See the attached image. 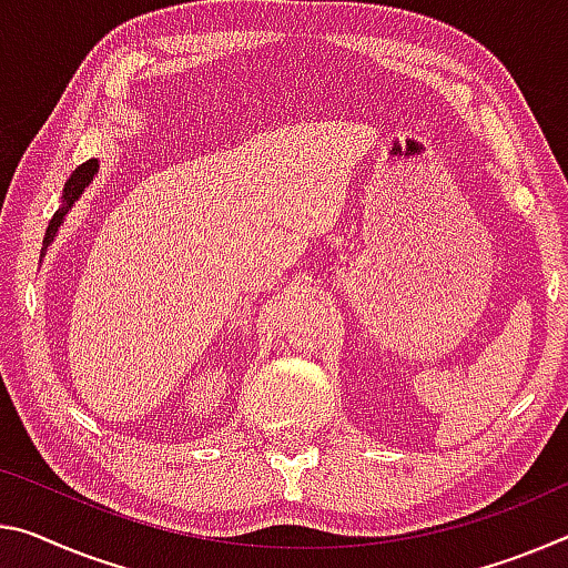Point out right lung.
Masks as SVG:
<instances>
[{
  "label": "right lung",
  "mask_w": 568,
  "mask_h": 568,
  "mask_svg": "<svg viewBox=\"0 0 568 568\" xmlns=\"http://www.w3.org/2000/svg\"><path fill=\"white\" fill-rule=\"evenodd\" d=\"M95 171H98V161H95V159H88L85 164H80V166L73 171V174H70V179L65 182V189H62V206H60V210H58L55 214H52V220H50V224H48V232H44L42 255H44V250L50 247V242L55 240L62 220H65V214L70 212V206H73V204L80 200V194L85 192V186H88L90 182H93Z\"/></svg>",
  "instance_id": "1"
}]
</instances>
